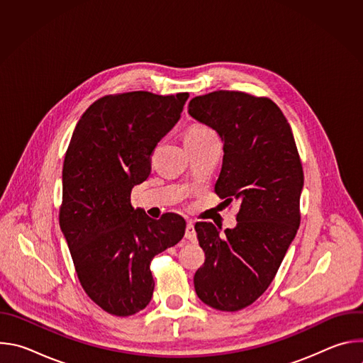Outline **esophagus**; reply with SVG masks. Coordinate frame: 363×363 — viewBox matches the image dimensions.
<instances>
[{"label":"esophagus","instance_id":"esophagus-1","mask_svg":"<svg viewBox=\"0 0 363 363\" xmlns=\"http://www.w3.org/2000/svg\"><path fill=\"white\" fill-rule=\"evenodd\" d=\"M185 238L195 242L196 241V233H195V228H194V224L192 221H188L186 224V230H185Z\"/></svg>","mask_w":363,"mask_h":363}]
</instances>
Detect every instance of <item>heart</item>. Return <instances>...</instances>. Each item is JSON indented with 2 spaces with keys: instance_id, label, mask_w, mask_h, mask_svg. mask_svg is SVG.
<instances>
[{
  "instance_id": "1",
  "label": "heart",
  "mask_w": 363,
  "mask_h": 363,
  "mask_svg": "<svg viewBox=\"0 0 363 363\" xmlns=\"http://www.w3.org/2000/svg\"><path fill=\"white\" fill-rule=\"evenodd\" d=\"M217 133L206 128L203 125H192L186 133H185V142H196V140H203L206 138H211V136H216Z\"/></svg>"
}]
</instances>
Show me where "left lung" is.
<instances>
[{"label":"left lung","mask_w":363,"mask_h":363,"mask_svg":"<svg viewBox=\"0 0 363 363\" xmlns=\"http://www.w3.org/2000/svg\"><path fill=\"white\" fill-rule=\"evenodd\" d=\"M188 113L221 136L216 194L240 202L235 228L195 224L205 262L194 287L205 304L237 312L267 290L296 237L303 168L291 128L269 97L217 90L194 97Z\"/></svg>","instance_id":"obj_1"}]
</instances>
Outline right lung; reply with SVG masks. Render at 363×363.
<instances>
[{
	"mask_svg": "<svg viewBox=\"0 0 363 363\" xmlns=\"http://www.w3.org/2000/svg\"><path fill=\"white\" fill-rule=\"evenodd\" d=\"M188 93L103 96L82 115L63 164L60 228L86 294L113 316H132L153 294L152 258L178 244L186 223L149 218L130 203L150 155L181 118Z\"/></svg>",
	"mask_w": 363,
	"mask_h": 363,
	"instance_id": "add662e5",
	"label": "right lung"
}]
</instances>
